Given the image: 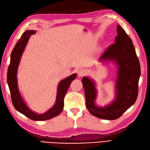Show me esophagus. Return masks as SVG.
Here are the masks:
<instances>
[{
	"instance_id": "1",
	"label": "esophagus",
	"mask_w": 150,
	"mask_h": 150,
	"mask_svg": "<svg viewBox=\"0 0 150 150\" xmlns=\"http://www.w3.org/2000/svg\"><path fill=\"white\" fill-rule=\"evenodd\" d=\"M86 74V71L85 69H79L78 72V74L80 77H82V76H84Z\"/></svg>"
}]
</instances>
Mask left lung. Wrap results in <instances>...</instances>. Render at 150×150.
I'll return each instance as SVG.
<instances>
[{"mask_svg": "<svg viewBox=\"0 0 150 150\" xmlns=\"http://www.w3.org/2000/svg\"><path fill=\"white\" fill-rule=\"evenodd\" d=\"M115 43L105 50L98 61H111L117 66L115 85V98L109 105L97 106V90L94 81L84 76L82 79L86 106L93 115L106 120L119 118L134 104L138 95V83L141 75L139 59L131 39L122 27H117Z\"/></svg>", "mask_w": 150, "mask_h": 150, "instance_id": "1", "label": "left lung"}]
</instances>
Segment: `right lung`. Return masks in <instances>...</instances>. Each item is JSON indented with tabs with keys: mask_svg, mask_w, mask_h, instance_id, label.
I'll list each match as a JSON object with an SVG mask.
<instances>
[{
	"mask_svg": "<svg viewBox=\"0 0 150 150\" xmlns=\"http://www.w3.org/2000/svg\"><path fill=\"white\" fill-rule=\"evenodd\" d=\"M36 33V31L27 30L24 32L21 38L16 44L11 55L10 64L7 70V81L11 95L12 102L14 108L20 113L33 120H45L57 116L62 112L64 108V99L71 82L77 76L76 74L69 76L60 81L58 84L55 105L44 114H37L29 108L23 99L19 91L17 80L18 69L20 60L25 48L31 35Z\"/></svg>",
	"mask_w": 150,
	"mask_h": 150,
	"instance_id": "add662e5",
	"label": "right lung"
}]
</instances>
